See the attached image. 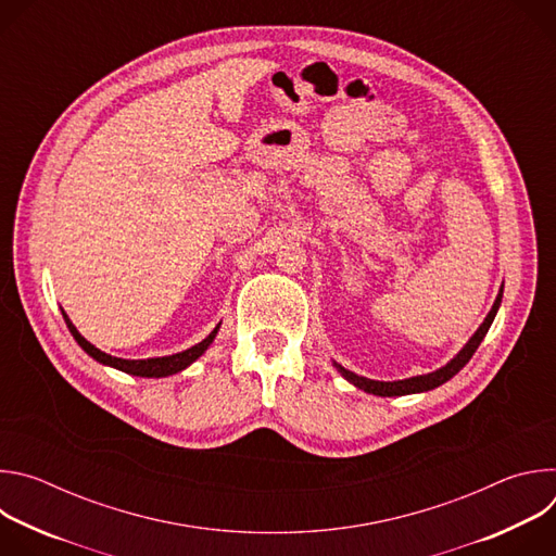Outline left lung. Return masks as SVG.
Listing matches in <instances>:
<instances>
[{
	"instance_id": "8db88e82",
	"label": "left lung",
	"mask_w": 556,
	"mask_h": 556,
	"mask_svg": "<svg viewBox=\"0 0 556 556\" xmlns=\"http://www.w3.org/2000/svg\"><path fill=\"white\" fill-rule=\"evenodd\" d=\"M500 303H502V292L497 294L495 305H493V309L489 312V316L484 319V324L480 326V330L470 337V341L462 348V352H459L451 363H446V365H444V367H440L438 371H431V374H425V376L405 378V380L382 382V380H369V378L356 376L354 371H350V369L341 367L339 363H334V365H337V369H339V371H341V374H343L352 384H356L358 389H363V391H367V393H374V395H405V393H418V391L435 389V387H440L442 382H446L448 378H453V376H455V374H457V371H459V369L470 361V356L475 354V350L480 348V343L484 341V337H486V332H489V328H491V324H493V319H495V314H497Z\"/></svg>"
}]
</instances>
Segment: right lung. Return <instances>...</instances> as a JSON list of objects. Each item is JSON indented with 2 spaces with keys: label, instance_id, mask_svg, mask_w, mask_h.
Segmentation results:
<instances>
[{
  "label": "right lung",
  "instance_id": "right-lung-1",
  "mask_svg": "<svg viewBox=\"0 0 556 556\" xmlns=\"http://www.w3.org/2000/svg\"><path fill=\"white\" fill-rule=\"evenodd\" d=\"M63 319H65V324H67V330H70L72 337L76 339V343L81 345L94 361H99V363H103V365H110V367H116V369H121V371H125V374L144 376V378H163V376H172V374L182 371V369L189 367L195 358H200V356L204 354V350L213 343V339H215V334H217V330H219V326H217L202 343H198V345H193V348H189V350H185V352H180V354H174V356L144 358V361H127V358H116V356H110V354L97 350L90 341H86L81 334H78V330L72 326V321L65 316V312H63Z\"/></svg>",
  "mask_w": 556,
  "mask_h": 556
}]
</instances>
